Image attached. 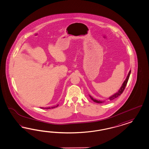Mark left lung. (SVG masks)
I'll return each mask as SVG.
<instances>
[{
	"label": "left lung",
	"instance_id": "1",
	"mask_svg": "<svg viewBox=\"0 0 149 149\" xmlns=\"http://www.w3.org/2000/svg\"><path fill=\"white\" fill-rule=\"evenodd\" d=\"M131 70H130V72H129V74H128V75H127V76L126 79H125V80L124 81V82H123V84L121 85L120 88L118 90V91L115 94H114L112 95H111V97H109V98H108V99H109V100L111 101L114 100V99L117 98V97L120 96L121 94L123 93V91H124V89H125L126 86L127 85V82H128V80H129L130 75V74H131ZM89 95V97H91V99L94 102H96V103H99V104H100V103H103V102H105V101L99 100L95 99L93 98L91 95Z\"/></svg>",
	"mask_w": 149,
	"mask_h": 149
}]
</instances>
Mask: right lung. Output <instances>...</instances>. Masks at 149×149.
I'll return each instance as SVG.
<instances>
[{"instance_id": "obj_1", "label": "right lung", "mask_w": 149, "mask_h": 149, "mask_svg": "<svg viewBox=\"0 0 149 149\" xmlns=\"http://www.w3.org/2000/svg\"><path fill=\"white\" fill-rule=\"evenodd\" d=\"M58 106V104H57L56 106H53V107H40V109H54V108H55V107H57V106Z\"/></svg>"}]
</instances>
